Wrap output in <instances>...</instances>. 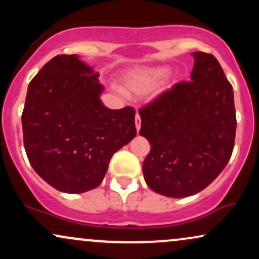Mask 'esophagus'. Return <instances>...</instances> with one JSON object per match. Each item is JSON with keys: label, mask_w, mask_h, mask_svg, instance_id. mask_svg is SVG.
Listing matches in <instances>:
<instances>
[{"label": "esophagus", "mask_w": 259, "mask_h": 259, "mask_svg": "<svg viewBox=\"0 0 259 259\" xmlns=\"http://www.w3.org/2000/svg\"><path fill=\"white\" fill-rule=\"evenodd\" d=\"M135 125H136V130H140V127H141V119H140V115L139 113H136V117H135Z\"/></svg>", "instance_id": "obj_1"}]
</instances>
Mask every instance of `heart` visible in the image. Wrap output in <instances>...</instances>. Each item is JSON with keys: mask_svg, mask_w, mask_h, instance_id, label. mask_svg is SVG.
<instances>
[{"mask_svg": "<svg viewBox=\"0 0 259 259\" xmlns=\"http://www.w3.org/2000/svg\"><path fill=\"white\" fill-rule=\"evenodd\" d=\"M165 69L135 70L125 78L126 89L134 95H146L154 90L165 76Z\"/></svg>", "mask_w": 259, "mask_h": 259, "instance_id": "1", "label": "heart"}]
</instances>
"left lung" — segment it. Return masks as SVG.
<instances>
[{
	"instance_id": "obj_1",
	"label": "left lung",
	"mask_w": 259,
	"mask_h": 259,
	"mask_svg": "<svg viewBox=\"0 0 259 259\" xmlns=\"http://www.w3.org/2000/svg\"><path fill=\"white\" fill-rule=\"evenodd\" d=\"M190 81H179L139 109L140 135L151 144L142 171L168 197L197 194L228 164L234 150V92L214 56L192 53Z\"/></svg>"
}]
</instances>
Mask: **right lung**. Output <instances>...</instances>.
I'll return each instance as SVG.
<instances>
[{
  "instance_id": "add662e5",
  "label": "right lung",
  "mask_w": 259,
  "mask_h": 259,
  "mask_svg": "<svg viewBox=\"0 0 259 259\" xmlns=\"http://www.w3.org/2000/svg\"><path fill=\"white\" fill-rule=\"evenodd\" d=\"M97 78L76 55H58L29 84L22 114L25 152L58 191L99 186L113 154L136 136L135 109L107 108Z\"/></svg>"
}]
</instances>
